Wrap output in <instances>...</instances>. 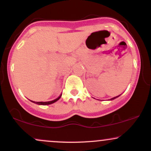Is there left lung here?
<instances>
[{
	"label": "left lung",
	"instance_id": "left-lung-1",
	"mask_svg": "<svg viewBox=\"0 0 151 151\" xmlns=\"http://www.w3.org/2000/svg\"><path fill=\"white\" fill-rule=\"evenodd\" d=\"M118 96H116V97H114V98H112V99H111V100H112V99H116V97H118Z\"/></svg>",
	"mask_w": 151,
	"mask_h": 151
}]
</instances>
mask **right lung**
<instances>
[{"label": "right lung", "instance_id": "1", "mask_svg": "<svg viewBox=\"0 0 151 151\" xmlns=\"http://www.w3.org/2000/svg\"><path fill=\"white\" fill-rule=\"evenodd\" d=\"M62 95H60V96H59L58 98H57L55 100H52V101H45V102H42V101H40V102H35V101H32L33 103L35 104H39V105H48V104H53L55 103V101H57L58 100H59L60 99V97H61Z\"/></svg>", "mask_w": 151, "mask_h": 151}]
</instances>
